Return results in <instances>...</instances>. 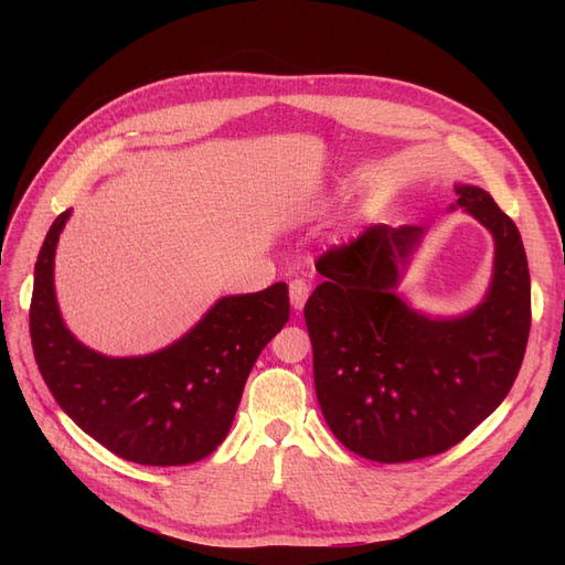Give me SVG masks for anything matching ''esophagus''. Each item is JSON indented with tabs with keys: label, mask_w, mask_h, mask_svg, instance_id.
<instances>
[{
	"label": "esophagus",
	"mask_w": 565,
	"mask_h": 565,
	"mask_svg": "<svg viewBox=\"0 0 565 565\" xmlns=\"http://www.w3.org/2000/svg\"><path fill=\"white\" fill-rule=\"evenodd\" d=\"M309 292L311 289H309V285H306V280L295 278L292 282H289V301H292V309L301 311L306 299H309Z\"/></svg>",
	"instance_id": "34e87169"
}]
</instances>
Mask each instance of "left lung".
Segmentation results:
<instances>
[{
    "label": "left lung",
    "mask_w": 565,
    "mask_h": 565,
    "mask_svg": "<svg viewBox=\"0 0 565 565\" xmlns=\"http://www.w3.org/2000/svg\"><path fill=\"white\" fill-rule=\"evenodd\" d=\"M457 202L494 241L483 301L461 316L413 309L396 289L424 226L377 224L322 254L303 306L316 396L341 446L382 465L446 452L507 398L530 332V273L521 233L483 188Z\"/></svg>",
    "instance_id": "left-lung-1"
}]
</instances>
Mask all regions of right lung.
<instances>
[{
    "mask_svg": "<svg viewBox=\"0 0 565 565\" xmlns=\"http://www.w3.org/2000/svg\"><path fill=\"white\" fill-rule=\"evenodd\" d=\"M51 224L35 264L30 337L42 377L84 434L127 461L183 467L226 438L256 358L289 320L287 285L221 297L191 330L146 355H104L65 328L54 287Z\"/></svg>",
    "mask_w": 565,
    "mask_h": 565,
    "instance_id": "1",
    "label": "right lung"
}]
</instances>
